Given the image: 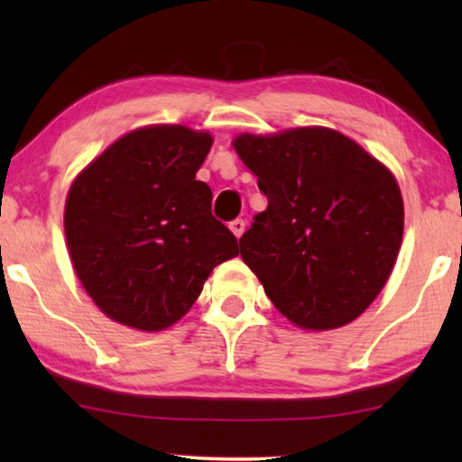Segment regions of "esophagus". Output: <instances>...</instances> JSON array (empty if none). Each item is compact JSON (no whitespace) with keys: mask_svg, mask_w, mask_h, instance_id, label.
<instances>
[{"mask_svg":"<svg viewBox=\"0 0 462 462\" xmlns=\"http://www.w3.org/2000/svg\"><path fill=\"white\" fill-rule=\"evenodd\" d=\"M229 229L233 231V236L239 239V237L244 236V231H245V220H242V218L233 220V223H229Z\"/></svg>","mask_w":462,"mask_h":462,"instance_id":"esophagus-1","label":"esophagus"}]
</instances>
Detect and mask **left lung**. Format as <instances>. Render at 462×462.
Here are the masks:
<instances>
[{
    "mask_svg": "<svg viewBox=\"0 0 462 462\" xmlns=\"http://www.w3.org/2000/svg\"><path fill=\"white\" fill-rule=\"evenodd\" d=\"M231 144L269 201L239 239L264 294L302 330L351 324L381 294L402 248L393 172L324 125L244 132Z\"/></svg>",
    "mask_w": 462,
    "mask_h": 462,
    "instance_id": "1",
    "label": "left lung"
}]
</instances>
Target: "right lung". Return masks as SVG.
Listing matches in <instances>:
<instances>
[{
  "label": "right lung",
  "mask_w": 462,
  "mask_h": 462,
  "mask_svg": "<svg viewBox=\"0 0 462 462\" xmlns=\"http://www.w3.org/2000/svg\"><path fill=\"white\" fill-rule=\"evenodd\" d=\"M214 138L182 124L125 132L69 187L65 237L73 271L106 318L162 332L185 318L217 264L239 254L195 180Z\"/></svg>",
  "instance_id": "right-lung-1"
}]
</instances>
